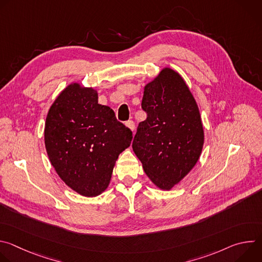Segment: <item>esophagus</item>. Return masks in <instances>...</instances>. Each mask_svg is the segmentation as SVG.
Instances as JSON below:
<instances>
[{
  "label": "esophagus",
  "instance_id": "obj_1",
  "mask_svg": "<svg viewBox=\"0 0 262 262\" xmlns=\"http://www.w3.org/2000/svg\"><path fill=\"white\" fill-rule=\"evenodd\" d=\"M125 124H126V126H127V127H128L130 130L135 132V128H136V127H135V122H134L133 120H129V121H127Z\"/></svg>",
  "mask_w": 262,
  "mask_h": 262
}]
</instances>
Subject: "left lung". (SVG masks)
Wrapping results in <instances>:
<instances>
[{
  "label": "left lung",
  "mask_w": 262,
  "mask_h": 262,
  "mask_svg": "<svg viewBox=\"0 0 262 262\" xmlns=\"http://www.w3.org/2000/svg\"><path fill=\"white\" fill-rule=\"evenodd\" d=\"M133 149L146 175L159 189L170 191L198 162L204 130L197 102L180 74L166 67L144 87Z\"/></svg>",
  "instance_id": "left-lung-1"
}]
</instances>
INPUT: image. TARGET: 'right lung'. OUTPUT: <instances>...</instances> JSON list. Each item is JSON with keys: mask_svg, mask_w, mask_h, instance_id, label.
I'll return each mask as SVG.
<instances>
[{"mask_svg": "<svg viewBox=\"0 0 262 262\" xmlns=\"http://www.w3.org/2000/svg\"><path fill=\"white\" fill-rule=\"evenodd\" d=\"M132 139V130L116 119L114 111L98 103L97 91L79 83L68 85L49 110L45 126L49 159L65 184L82 196L105 191Z\"/></svg>", "mask_w": 262, "mask_h": 262, "instance_id": "1", "label": "right lung"}]
</instances>
